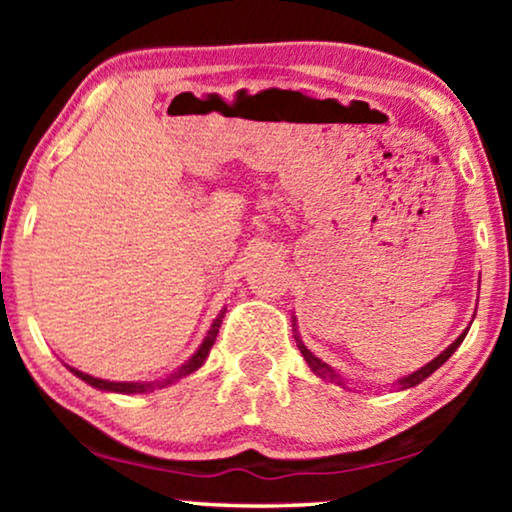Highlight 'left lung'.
Wrapping results in <instances>:
<instances>
[{"label": "left lung", "instance_id": "1", "mask_svg": "<svg viewBox=\"0 0 512 512\" xmlns=\"http://www.w3.org/2000/svg\"><path fill=\"white\" fill-rule=\"evenodd\" d=\"M466 333H468V331H464V333H461V335H459V338H457V340H454V342H452V345H450V347H447L443 354H438V356H436V359H433L431 363H426V366H424V368H419V370H417V373H412V375H408V377H403V380H401V389L415 387V384H419V382H422V380H426V377H429V375L433 373V370H438L440 366H443V363H445L447 359H450V356L454 354V349H457V347L461 345V342H464V338H466ZM298 347H300V352H303V356H305V361H307V363H310V368L314 370V373H317V375H321V377H328V380H335V377H338V375H335V370H333V368H328V366H326V363H324V361H321V359H317V356H314V354L310 352V349H307V347L303 345V342H300V345H298Z\"/></svg>", "mask_w": 512, "mask_h": 512}]
</instances>
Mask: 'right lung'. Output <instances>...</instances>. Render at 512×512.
Masks as SVG:
<instances>
[{
	"instance_id": "1",
	"label": "right lung",
	"mask_w": 512,
	"mask_h": 512,
	"mask_svg": "<svg viewBox=\"0 0 512 512\" xmlns=\"http://www.w3.org/2000/svg\"><path fill=\"white\" fill-rule=\"evenodd\" d=\"M221 319H223V312L219 314V317L214 319V324H212V328H209V333H207L205 342H202L198 352H195V354L191 356V361H188L186 366H181V370H177V373H174L172 377H167V380H165L163 384L158 382V387H167V384L177 382L179 377H184V375H191L193 370H198V368L202 366V363H205L207 354H209V349H212L214 340H216V335H219ZM69 370H72V373H74L76 377H81L83 382H88L90 387H95V389H104V391H118V394H144V391L153 389L151 384H139V382H107V380H100V377H93V375H86V373H81V370H76V368H69Z\"/></svg>"
}]
</instances>
